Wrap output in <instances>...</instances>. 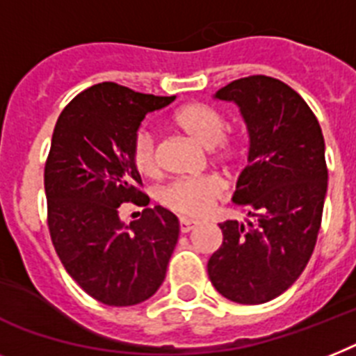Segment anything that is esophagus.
Here are the masks:
<instances>
[{"label": "esophagus", "mask_w": 356, "mask_h": 356, "mask_svg": "<svg viewBox=\"0 0 356 356\" xmlns=\"http://www.w3.org/2000/svg\"><path fill=\"white\" fill-rule=\"evenodd\" d=\"M195 227H196V222H191V220H185V218L180 220V231L184 234L189 233V231H193Z\"/></svg>", "instance_id": "obj_1"}]
</instances>
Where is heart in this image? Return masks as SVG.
<instances>
[{
    "instance_id": "b5f03b06",
    "label": "heart",
    "mask_w": 356,
    "mask_h": 356,
    "mask_svg": "<svg viewBox=\"0 0 356 356\" xmlns=\"http://www.w3.org/2000/svg\"><path fill=\"white\" fill-rule=\"evenodd\" d=\"M172 125L193 140L209 149L211 158L231 171L240 163L242 145L238 140L225 136V120L214 108L202 104H187L172 114ZM132 163L143 176L158 175V154L154 138L149 132H138L131 151ZM222 196V185L213 176H200L191 180H176L160 193V202L167 209L185 218H200L209 213L213 204Z\"/></svg>"
}]
</instances>
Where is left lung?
Returning <instances> with one entry per match:
<instances>
[{"label": "left lung", "instance_id": "8db88e82", "mask_svg": "<svg viewBox=\"0 0 356 356\" xmlns=\"http://www.w3.org/2000/svg\"><path fill=\"white\" fill-rule=\"evenodd\" d=\"M214 98L236 104L248 125V167L233 202L254 222L220 224L224 242L207 273L227 300L264 304L295 284L315 249L327 191L324 136L309 105L277 78L234 79Z\"/></svg>", "mask_w": 356, "mask_h": 356}]
</instances>
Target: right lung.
Wrapping results in <instances>:
<instances>
[{"label":"right lung","instance_id":"add662e5","mask_svg":"<svg viewBox=\"0 0 356 356\" xmlns=\"http://www.w3.org/2000/svg\"><path fill=\"white\" fill-rule=\"evenodd\" d=\"M172 102L104 81L79 92L56 122L45 163L49 231L67 273L102 304L136 305L165 280L178 218L156 205L125 224L120 205L149 204L132 142L145 114Z\"/></svg>","mask_w":356,"mask_h":356}]
</instances>
